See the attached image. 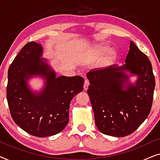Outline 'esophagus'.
I'll return each mask as SVG.
<instances>
[{
	"label": "esophagus",
	"instance_id": "esophagus-1",
	"mask_svg": "<svg viewBox=\"0 0 160 160\" xmlns=\"http://www.w3.org/2000/svg\"><path fill=\"white\" fill-rule=\"evenodd\" d=\"M89 82L88 79H85L84 80V90H87V89H88V87H89Z\"/></svg>",
	"mask_w": 160,
	"mask_h": 160
}]
</instances>
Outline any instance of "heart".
Returning <instances> with one entry per match:
<instances>
[{
    "label": "heart",
    "instance_id": "obj_1",
    "mask_svg": "<svg viewBox=\"0 0 160 160\" xmlns=\"http://www.w3.org/2000/svg\"><path fill=\"white\" fill-rule=\"evenodd\" d=\"M100 52H98V54H100ZM113 56V53H111V54H110V58H112V57Z\"/></svg>",
    "mask_w": 160,
    "mask_h": 160
}]
</instances>
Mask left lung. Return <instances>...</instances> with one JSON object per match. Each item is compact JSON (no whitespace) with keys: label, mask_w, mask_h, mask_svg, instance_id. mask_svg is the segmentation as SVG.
<instances>
[{"label":"left lung","mask_w":160,"mask_h":160,"mask_svg":"<svg viewBox=\"0 0 160 160\" xmlns=\"http://www.w3.org/2000/svg\"><path fill=\"white\" fill-rule=\"evenodd\" d=\"M126 64L87 72L90 83L87 93L100 132L124 137L135 132L145 121L152 108L155 78L148 57L130 41ZM124 69L139 76L136 85L123 84L128 80Z\"/></svg>","instance_id":"left-lung-1"}]
</instances>
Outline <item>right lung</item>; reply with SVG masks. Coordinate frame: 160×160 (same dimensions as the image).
Returning <instances> with one entry per match:
<instances>
[{
  "label": "right lung",
  "mask_w": 160,
  "mask_h": 160,
  "mask_svg": "<svg viewBox=\"0 0 160 160\" xmlns=\"http://www.w3.org/2000/svg\"><path fill=\"white\" fill-rule=\"evenodd\" d=\"M40 43L29 42L16 56L8 71L6 98L10 113L15 123L29 134L47 137L58 134L69 121L71 100L84 89L82 76H61L43 62ZM42 75L46 87L38 95L31 92L27 79Z\"/></svg>",
  "instance_id": "add662e5"
}]
</instances>
